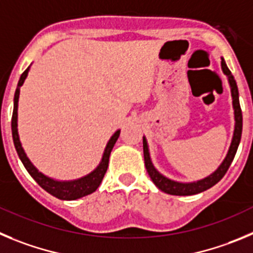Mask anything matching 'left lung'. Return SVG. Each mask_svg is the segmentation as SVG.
<instances>
[{
    "label": "left lung",
    "instance_id": "left-lung-1",
    "mask_svg": "<svg viewBox=\"0 0 253 253\" xmlns=\"http://www.w3.org/2000/svg\"><path fill=\"white\" fill-rule=\"evenodd\" d=\"M220 61V67H222L223 74L227 77L228 81L229 88H231V95H232V107H233V113H234V129H233V136H232L231 145L228 147L226 158L223 159L220 165L218 166L217 170L209 174L208 176L200 179L197 181H190V183H181V181L172 180L166 177L165 175L161 174L156 168L154 166L151 161V156H150V150H149V143H147L146 137L143 136V159H145V166L149 172L151 180L154 184L160 189L161 192L166 193L170 195H194L198 193H202L207 189L211 188L213 185L218 183V181L224 176L227 172L228 168L231 166L232 161L234 159V155L237 152L238 145H240L241 136H242V111H241L240 106V95H238V88L236 81H234L233 76H232L231 70L227 67L224 59Z\"/></svg>",
    "mask_w": 253,
    "mask_h": 253
}]
</instances>
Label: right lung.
Listing matches in <instances>:
<instances>
[{
	"instance_id": "add662e5",
	"label": "right lung",
	"mask_w": 253,
	"mask_h": 253,
	"mask_svg": "<svg viewBox=\"0 0 253 253\" xmlns=\"http://www.w3.org/2000/svg\"><path fill=\"white\" fill-rule=\"evenodd\" d=\"M30 68H27L24 73L20 77V81L17 83V88H16L15 92V98H13V112H12V121H11V128H12V138H13V145H15V149L17 151L20 160L24 164L25 169L29 171V174L33 176L34 180L42 186L44 190H46L49 194L54 195L55 198L61 200H76L79 199L82 197H85L88 194H92L93 192H95L98 186L101 185L102 180H103V176L107 171V168H108V161H110V155L112 151L113 146H115L116 141H117L118 136H120V132L121 129H117V131L111 136V138L107 142L106 147H104L103 155H102L101 163L98 164V166L95 168L93 171H90L89 174L84 175V176L78 177V179H74V180H56L53 177L47 176V175L42 174V171H39L38 168L34 165L30 161V159L27 158L26 152H25L24 147L21 145V141H20L19 136V129H17V110H19V97H20V88L24 84L25 79H26L27 74L30 72Z\"/></svg>"
}]
</instances>
